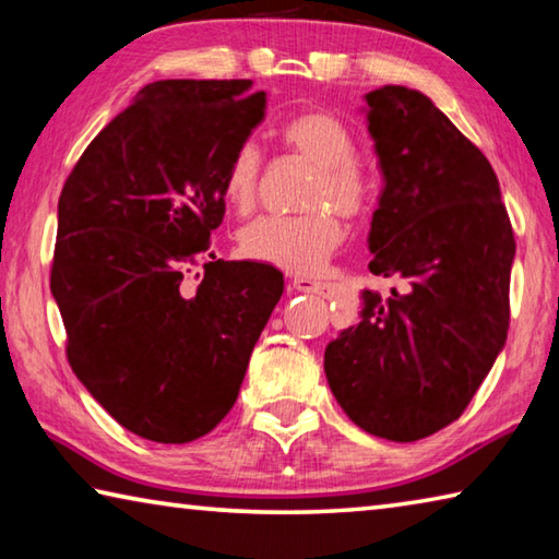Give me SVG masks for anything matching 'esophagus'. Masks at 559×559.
Here are the masks:
<instances>
[{
  "instance_id": "1",
  "label": "esophagus",
  "mask_w": 559,
  "mask_h": 559,
  "mask_svg": "<svg viewBox=\"0 0 559 559\" xmlns=\"http://www.w3.org/2000/svg\"><path fill=\"white\" fill-rule=\"evenodd\" d=\"M290 286L300 290V293H313V296H320V298H333L335 296V286H330V283H323V281H313V278H293Z\"/></svg>"
}]
</instances>
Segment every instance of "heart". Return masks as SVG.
<instances>
[{"instance_id":"b5f03b06","label":"heart","mask_w":559,"mask_h":559,"mask_svg":"<svg viewBox=\"0 0 559 559\" xmlns=\"http://www.w3.org/2000/svg\"><path fill=\"white\" fill-rule=\"evenodd\" d=\"M276 135L283 145L310 165L306 206L310 212L296 216H259L239 234L243 257L269 263L286 273L316 276L323 263L343 243V224L336 212L353 219L372 202L374 177L362 159L355 157V135L335 112L313 108L300 110L281 122ZM261 155L253 143L234 150L222 179L224 202L236 212H249L257 200Z\"/></svg>"}]
</instances>
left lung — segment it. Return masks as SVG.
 <instances>
[{"instance_id": "8db88e82", "label": "left lung", "mask_w": 559, "mask_h": 559, "mask_svg": "<svg viewBox=\"0 0 559 559\" xmlns=\"http://www.w3.org/2000/svg\"><path fill=\"white\" fill-rule=\"evenodd\" d=\"M384 189L359 323L325 347V377L359 429L390 441L456 421L506 345L513 226L486 155L404 86L365 96Z\"/></svg>"}]
</instances>
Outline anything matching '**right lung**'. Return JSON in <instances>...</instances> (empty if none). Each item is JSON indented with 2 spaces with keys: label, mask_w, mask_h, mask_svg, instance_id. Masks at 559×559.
Returning <instances> with one entry per match:
<instances>
[{
  "label": "right lung",
  "mask_w": 559,
  "mask_h": 559,
  "mask_svg": "<svg viewBox=\"0 0 559 559\" xmlns=\"http://www.w3.org/2000/svg\"><path fill=\"white\" fill-rule=\"evenodd\" d=\"M251 81L147 83L59 197L51 293L71 370L120 427L157 443L210 433L239 396L283 273L222 261V179L266 112ZM212 255L197 292L183 273ZM200 276V273H197Z\"/></svg>",
  "instance_id": "right-lung-1"
}]
</instances>
